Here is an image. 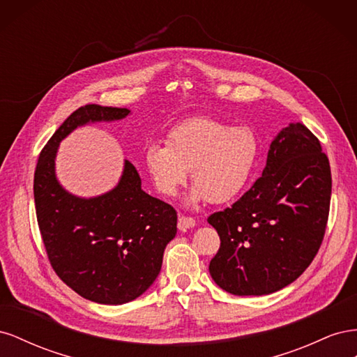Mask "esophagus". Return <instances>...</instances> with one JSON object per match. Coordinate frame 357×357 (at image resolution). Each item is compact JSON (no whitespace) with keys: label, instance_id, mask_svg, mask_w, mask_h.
<instances>
[{"label":"esophagus","instance_id":"esophagus-1","mask_svg":"<svg viewBox=\"0 0 357 357\" xmlns=\"http://www.w3.org/2000/svg\"><path fill=\"white\" fill-rule=\"evenodd\" d=\"M195 225H197L195 219L188 218V215H183V214L178 215V228L180 229H183V231L192 229V228H195Z\"/></svg>","mask_w":357,"mask_h":357}]
</instances>
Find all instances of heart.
Masks as SVG:
<instances>
[{
	"instance_id": "1",
	"label": "heart",
	"mask_w": 357,
	"mask_h": 357,
	"mask_svg": "<svg viewBox=\"0 0 357 357\" xmlns=\"http://www.w3.org/2000/svg\"><path fill=\"white\" fill-rule=\"evenodd\" d=\"M257 158L259 138L250 126L193 117L171 128L165 144L150 143L143 164L160 195L176 197L190 171L189 204H225L245 189Z\"/></svg>"
}]
</instances>
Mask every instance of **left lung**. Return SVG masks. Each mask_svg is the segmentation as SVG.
<instances>
[{
  "instance_id": "left-lung-1",
  "label": "left lung",
  "mask_w": 357,
  "mask_h": 357,
  "mask_svg": "<svg viewBox=\"0 0 357 357\" xmlns=\"http://www.w3.org/2000/svg\"><path fill=\"white\" fill-rule=\"evenodd\" d=\"M332 192L329 159L302 123L283 128L262 177L208 223L220 236L210 262L214 283L236 296H261L294 283L317 255Z\"/></svg>"
}]
</instances>
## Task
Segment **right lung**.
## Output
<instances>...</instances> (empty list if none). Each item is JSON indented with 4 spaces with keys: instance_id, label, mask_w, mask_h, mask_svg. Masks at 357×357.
I'll list each match as a JSON object with an SVG mask.
<instances>
[{
    "instance_id": "right-lung-1",
    "label": "right lung",
    "mask_w": 357,
    "mask_h": 357,
    "mask_svg": "<svg viewBox=\"0 0 357 357\" xmlns=\"http://www.w3.org/2000/svg\"><path fill=\"white\" fill-rule=\"evenodd\" d=\"M129 114L117 107H80L43 149L34 174L38 228L53 269L80 296L105 305L131 302L155 283L165 247L177 234V211L142 189L129 160L112 190L73 195L56 177V155L74 129Z\"/></svg>"
}]
</instances>
